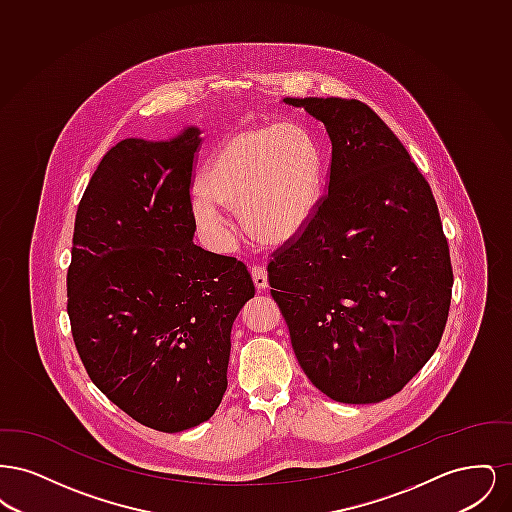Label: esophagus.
I'll return each mask as SVG.
<instances>
[{
    "instance_id": "1",
    "label": "esophagus",
    "mask_w": 512,
    "mask_h": 512,
    "mask_svg": "<svg viewBox=\"0 0 512 512\" xmlns=\"http://www.w3.org/2000/svg\"><path fill=\"white\" fill-rule=\"evenodd\" d=\"M251 278H253V284L259 292H265L268 288V276L267 268L265 267H253L251 268Z\"/></svg>"
}]
</instances>
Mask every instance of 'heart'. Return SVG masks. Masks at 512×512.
Listing matches in <instances>:
<instances>
[{"instance_id": "heart-1", "label": "heart", "mask_w": 512, "mask_h": 512, "mask_svg": "<svg viewBox=\"0 0 512 512\" xmlns=\"http://www.w3.org/2000/svg\"><path fill=\"white\" fill-rule=\"evenodd\" d=\"M322 197V155L297 124H263L228 136L211 159L192 207L215 240L234 226L224 207L242 211L247 228L267 244L295 238L315 217Z\"/></svg>"}]
</instances>
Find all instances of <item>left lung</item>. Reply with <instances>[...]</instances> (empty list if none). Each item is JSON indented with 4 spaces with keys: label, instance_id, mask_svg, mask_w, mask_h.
<instances>
[{
    "label": "left lung",
    "instance_id": "8db88e82",
    "mask_svg": "<svg viewBox=\"0 0 512 512\" xmlns=\"http://www.w3.org/2000/svg\"><path fill=\"white\" fill-rule=\"evenodd\" d=\"M324 124L328 195L268 265L293 353L324 395L384 401L438 349L453 270L438 205L411 155L357 99L284 98Z\"/></svg>",
    "mask_w": 512,
    "mask_h": 512
}]
</instances>
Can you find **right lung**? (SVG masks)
I'll return each instance as SVG.
<instances>
[{
  "mask_svg": "<svg viewBox=\"0 0 512 512\" xmlns=\"http://www.w3.org/2000/svg\"><path fill=\"white\" fill-rule=\"evenodd\" d=\"M199 134L126 138L103 155L76 211L67 274L74 345L92 382L169 434L217 411L232 324L255 295L244 263L194 244Z\"/></svg>",
  "mask_w": 512,
  "mask_h": 512,
  "instance_id": "add662e5",
  "label": "right lung"
}]
</instances>
